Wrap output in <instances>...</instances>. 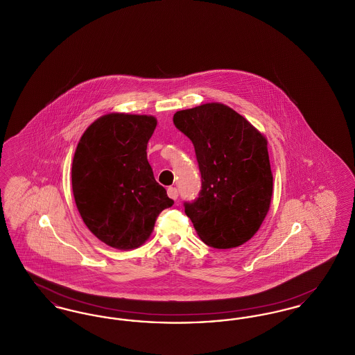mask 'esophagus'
I'll list each match as a JSON object with an SVG mask.
<instances>
[{"label":"esophagus","mask_w":355,"mask_h":355,"mask_svg":"<svg viewBox=\"0 0 355 355\" xmlns=\"http://www.w3.org/2000/svg\"><path fill=\"white\" fill-rule=\"evenodd\" d=\"M168 196H169L171 200H177L178 198V190L175 189V187H173V186H170L169 189H168Z\"/></svg>","instance_id":"1"}]
</instances>
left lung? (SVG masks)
<instances>
[{"mask_svg":"<svg viewBox=\"0 0 355 355\" xmlns=\"http://www.w3.org/2000/svg\"><path fill=\"white\" fill-rule=\"evenodd\" d=\"M173 121L191 139L202 177L198 198L185 203L186 216L207 246L243 245L270 209L272 173L266 137L220 102L180 110Z\"/></svg>","mask_w":355,"mask_h":355,"instance_id":"obj_1","label":"left lung"}]
</instances>
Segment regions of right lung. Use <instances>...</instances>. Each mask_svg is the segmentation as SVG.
Returning a JSON list of instances; mask_svg holds the SVG:
<instances>
[{
  "mask_svg": "<svg viewBox=\"0 0 355 355\" xmlns=\"http://www.w3.org/2000/svg\"><path fill=\"white\" fill-rule=\"evenodd\" d=\"M157 119L109 113L81 137L71 165V187L87 229L107 246L132 250L153 233L158 214L173 205L148 162Z\"/></svg>",
  "mask_w": 355,
  "mask_h": 355,
  "instance_id": "right-lung-1",
  "label": "right lung"
}]
</instances>
